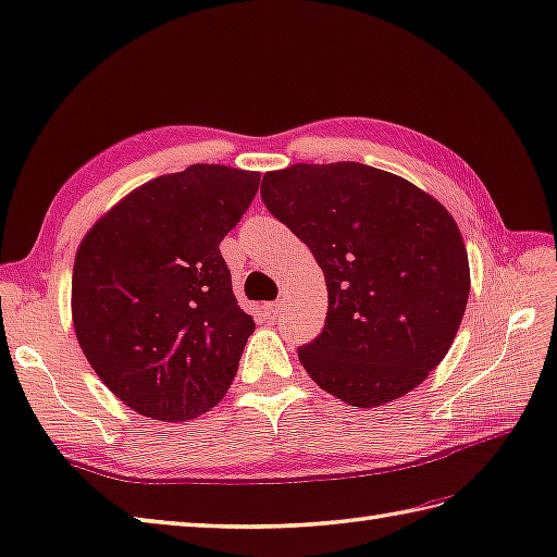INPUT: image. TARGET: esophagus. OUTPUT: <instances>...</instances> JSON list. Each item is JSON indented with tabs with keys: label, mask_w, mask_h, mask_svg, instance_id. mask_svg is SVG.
Listing matches in <instances>:
<instances>
[{
	"label": "esophagus",
	"mask_w": 557,
	"mask_h": 557,
	"mask_svg": "<svg viewBox=\"0 0 557 557\" xmlns=\"http://www.w3.org/2000/svg\"><path fill=\"white\" fill-rule=\"evenodd\" d=\"M282 306H284V301H282V299H277V301H273V304H265V313H268V318H270V320H275V318H277V313L282 310Z\"/></svg>",
	"instance_id": "obj_1"
}]
</instances>
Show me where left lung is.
<instances>
[{"label": "left lung", "mask_w": 557, "mask_h": 557, "mask_svg": "<svg viewBox=\"0 0 557 557\" xmlns=\"http://www.w3.org/2000/svg\"><path fill=\"white\" fill-rule=\"evenodd\" d=\"M261 197L325 273V327L299 348L310 380L356 408L416 389L448 354L470 296L454 215L408 180L354 161L265 173Z\"/></svg>", "instance_id": "obj_1"}]
</instances>
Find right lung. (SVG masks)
Returning <instances> with one entry per match:
<instances>
[{"label": "right lung", "mask_w": 557, "mask_h": 557, "mask_svg": "<svg viewBox=\"0 0 557 557\" xmlns=\"http://www.w3.org/2000/svg\"><path fill=\"white\" fill-rule=\"evenodd\" d=\"M258 183V173L220 163L153 177L103 213L77 247V344L139 416L199 418L235 380L256 322L237 306L218 247Z\"/></svg>", "instance_id": "right-lung-1"}]
</instances>
